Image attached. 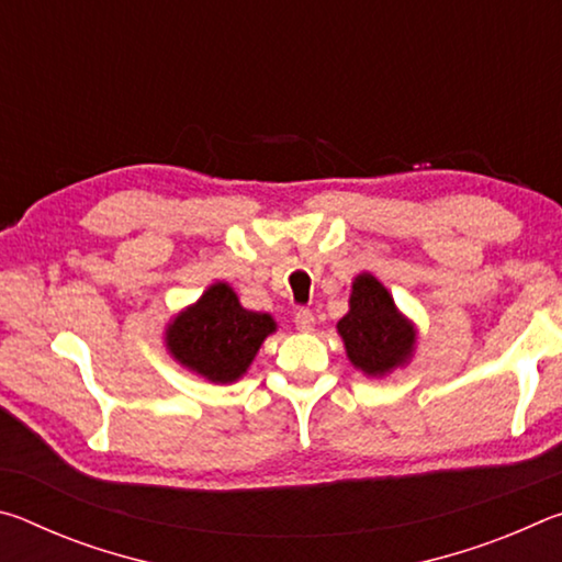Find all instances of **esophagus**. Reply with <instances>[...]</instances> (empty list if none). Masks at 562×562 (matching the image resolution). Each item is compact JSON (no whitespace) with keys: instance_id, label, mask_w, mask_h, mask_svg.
Here are the masks:
<instances>
[{"instance_id":"esophagus-1","label":"esophagus","mask_w":562,"mask_h":562,"mask_svg":"<svg viewBox=\"0 0 562 562\" xmlns=\"http://www.w3.org/2000/svg\"><path fill=\"white\" fill-rule=\"evenodd\" d=\"M294 327L300 331H312V327H315V315H312V310L302 307L294 312Z\"/></svg>"}]
</instances>
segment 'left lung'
Returning a JSON list of instances; mask_svg holds the SVG:
<instances>
[{
    "label": "left lung",
    "mask_w": 562,
    "mask_h": 562,
    "mask_svg": "<svg viewBox=\"0 0 562 562\" xmlns=\"http://www.w3.org/2000/svg\"><path fill=\"white\" fill-rule=\"evenodd\" d=\"M351 364L367 374H386L412 357L416 329L398 315L392 294L372 274H359L351 284L349 312L339 319Z\"/></svg>",
    "instance_id": "1"
}]
</instances>
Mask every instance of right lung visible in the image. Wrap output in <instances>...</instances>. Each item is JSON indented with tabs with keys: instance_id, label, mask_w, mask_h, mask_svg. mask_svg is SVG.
Masks as SVG:
<instances>
[{
	"instance_id": "1",
	"label": "right lung",
	"mask_w": 562,
	"mask_h": 562,
	"mask_svg": "<svg viewBox=\"0 0 562 562\" xmlns=\"http://www.w3.org/2000/svg\"><path fill=\"white\" fill-rule=\"evenodd\" d=\"M270 331H274L270 315L243 310L237 294L217 282L173 319L168 349L195 374L227 384L245 374Z\"/></svg>"
}]
</instances>
